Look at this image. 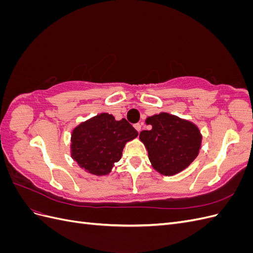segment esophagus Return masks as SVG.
<instances>
[{
	"instance_id": "obj_1",
	"label": "esophagus",
	"mask_w": 253,
	"mask_h": 253,
	"mask_svg": "<svg viewBox=\"0 0 253 253\" xmlns=\"http://www.w3.org/2000/svg\"><path fill=\"white\" fill-rule=\"evenodd\" d=\"M134 126L137 129V132H140L141 131V125L140 124H136Z\"/></svg>"
}]
</instances>
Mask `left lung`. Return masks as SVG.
<instances>
[{
    "label": "left lung",
    "instance_id": "1",
    "mask_svg": "<svg viewBox=\"0 0 253 253\" xmlns=\"http://www.w3.org/2000/svg\"><path fill=\"white\" fill-rule=\"evenodd\" d=\"M145 124L151 128L140 132L139 139L147 148L151 165L157 172L172 176L193 163L203 138L193 122L163 112L148 117Z\"/></svg>",
    "mask_w": 253,
    "mask_h": 253
}]
</instances>
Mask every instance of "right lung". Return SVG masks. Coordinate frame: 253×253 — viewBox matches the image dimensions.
Listing matches in <instances>:
<instances>
[{"instance_id":"1","label":"right lung","mask_w":253,"mask_h":253,"mask_svg":"<svg viewBox=\"0 0 253 253\" xmlns=\"http://www.w3.org/2000/svg\"><path fill=\"white\" fill-rule=\"evenodd\" d=\"M138 132L122 118L101 113L76 126L71 137V155L86 172L97 176L109 174L119 162L125 145Z\"/></svg>"}]
</instances>
